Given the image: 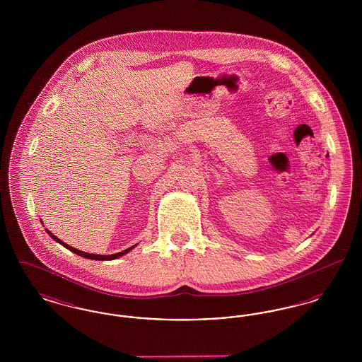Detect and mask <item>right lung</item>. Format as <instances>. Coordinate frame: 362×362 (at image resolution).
<instances>
[{
	"label": "right lung",
	"instance_id": "1",
	"mask_svg": "<svg viewBox=\"0 0 362 362\" xmlns=\"http://www.w3.org/2000/svg\"><path fill=\"white\" fill-rule=\"evenodd\" d=\"M46 232L50 235V238H52V239H54L55 241H58L59 244H62L65 248H68V250L71 251V252H74V254H77V255H80V257H83V258L93 259V260H112V259L119 258V257L124 255V254H127L129 251H132V250L136 247V245H133V247H130V248H127V250H124V251L117 252V254H112V255H95V254H88V252H84V251H80V250H77V248L70 247V245H68L66 243H64L61 239H58L57 236H54L52 232H50V230H47V229H46Z\"/></svg>",
	"mask_w": 362,
	"mask_h": 362
}]
</instances>
